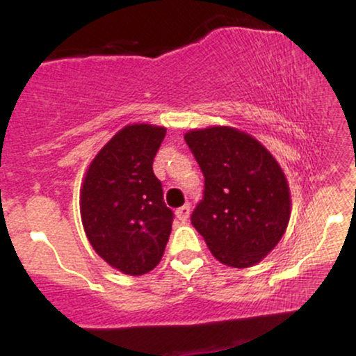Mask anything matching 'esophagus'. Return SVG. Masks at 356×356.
<instances>
[{
    "instance_id": "34e87169",
    "label": "esophagus",
    "mask_w": 356,
    "mask_h": 356,
    "mask_svg": "<svg viewBox=\"0 0 356 356\" xmlns=\"http://www.w3.org/2000/svg\"><path fill=\"white\" fill-rule=\"evenodd\" d=\"M189 214H191V206L189 204H184L182 207H179L177 211H175V216H177V219L179 220H187V218H189Z\"/></svg>"
}]
</instances>
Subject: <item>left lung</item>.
<instances>
[{"label":"left lung","mask_w":356,"mask_h":356,"mask_svg":"<svg viewBox=\"0 0 356 356\" xmlns=\"http://www.w3.org/2000/svg\"><path fill=\"white\" fill-rule=\"evenodd\" d=\"M184 138L204 174L192 226L222 264L254 266L276 248L291 216L283 169L261 142L232 127L194 129Z\"/></svg>","instance_id":"left-lung-1"}]
</instances>
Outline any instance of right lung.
Returning a JSON list of instances; mask_svg holds the SVG:
<instances>
[{
	"mask_svg": "<svg viewBox=\"0 0 356 356\" xmlns=\"http://www.w3.org/2000/svg\"><path fill=\"white\" fill-rule=\"evenodd\" d=\"M165 127L132 124L118 130L88 165L80 189L85 234L105 263L140 276L161 263L172 229L152 164Z\"/></svg>",
	"mask_w": 356,
	"mask_h": 356,
	"instance_id": "obj_1",
	"label": "right lung"
}]
</instances>
